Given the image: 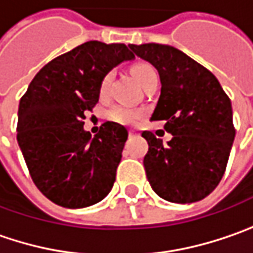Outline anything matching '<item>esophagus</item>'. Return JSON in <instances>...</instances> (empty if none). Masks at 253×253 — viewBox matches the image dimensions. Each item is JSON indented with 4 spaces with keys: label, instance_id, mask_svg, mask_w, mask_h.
<instances>
[{
    "label": "esophagus",
    "instance_id": "1",
    "mask_svg": "<svg viewBox=\"0 0 253 253\" xmlns=\"http://www.w3.org/2000/svg\"><path fill=\"white\" fill-rule=\"evenodd\" d=\"M128 136H130V137H133V136H134V133H133V131L130 130V131H128Z\"/></svg>",
    "mask_w": 253,
    "mask_h": 253
}]
</instances>
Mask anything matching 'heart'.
<instances>
[{
	"instance_id": "heart-1",
	"label": "heart",
	"mask_w": 253,
	"mask_h": 253,
	"mask_svg": "<svg viewBox=\"0 0 253 253\" xmlns=\"http://www.w3.org/2000/svg\"><path fill=\"white\" fill-rule=\"evenodd\" d=\"M131 73L134 76V79L140 83L141 85L144 87L147 83L150 82L153 77H156L157 73L153 66L147 64V63H140V64H136L134 67L131 68ZM112 73H107L101 82H100V87H98V94L100 97H104L109 91V85L112 82ZM144 112L141 109H134V107H127V106H122V104H117V106H113L112 109L107 113V117L117 123V125H123V126H131L134 123H137L140 119H143Z\"/></svg>"
}]
</instances>
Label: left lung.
<instances>
[{"instance_id": "1", "label": "left lung", "mask_w": 253, "mask_h": 253, "mask_svg": "<svg viewBox=\"0 0 253 253\" xmlns=\"http://www.w3.org/2000/svg\"><path fill=\"white\" fill-rule=\"evenodd\" d=\"M159 71L162 91L152 120H165L168 144L152 131L143 165L152 189L165 201L193 203L219 185L226 170L235 126L232 106L215 76L180 50L156 42L130 44Z\"/></svg>"}]
</instances>
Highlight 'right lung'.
Segmentation results:
<instances>
[{
	"instance_id": "add662e5",
	"label": "right lung",
	"mask_w": 253,
	"mask_h": 253,
	"mask_svg": "<svg viewBox=\"0 0 253 253\" xmlns=\"http://www.w3.org/2000/svg\"><path fill=\"white\" fill-rule=\"evenodd\" d=\"M133 57L126 44L87 41L47 63L21 97L17 140L33 182L55 205L91 206L112 190L128 133L106 122L91 137L83 120L101 79Z\"/></svg>"
}]
</instances>
